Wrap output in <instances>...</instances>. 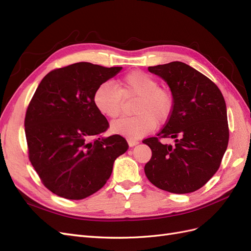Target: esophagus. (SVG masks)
I'll list each match as a JSON object with an SVG mask.
<instances>
[{"label":"esophagus","mask_w":251,"mask_h":251,"mask_svg":"<svg viewBox=\"0 0 251 251\" xmlns=\"http://www.w3.org/2000/svg\"><path fill=\"white\" fill-rule=\"evenodd\" d=\"M127 143H128V146H130V147H135V146H137V144L139 143V141H138V140H135V139H130V138H128V139H127Z\"/></svg>","instance_id":"esophagus-1"}]
</instances>
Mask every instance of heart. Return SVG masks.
<instances>
[{"instance_id":"heart-1","label":"heart","mask_w":251,"mask_h":251,"mask_svg":"<svg viewBox=\"0 0 251 251\" xmlns=\"http://www.w3.org/2000/svg\"><path fill=\"white\" fill-rule=\"evenodd\" d=\"M115 85L107 81L95 91L93 100L96 109L104 117L116 118L123 109L124 100L139 96L134 112L138 115L114 121L112 131L126 138L135 139L155 130L158 121L171 115L174 98L169 90L159 87L156 78L141 71H133L119 79Z\"/></svg>"}]
</instances>
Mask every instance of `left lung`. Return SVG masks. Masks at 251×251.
<instances>
[{
    "label": "left lung",
    "instance_id": "obj_1",
    "mask_svg": "<svg viewBox=\"0 0 251 251\" xmlns=\"http://www.w3.org/2000/svg\"><path fill=\"white\" fill-rule=\"evenodd\" d=\"M149 71L168 83L174 107L158 137L143 140L151 150L144 173L163 191L193 193L219 170L228 144L224 97L215 82L184 63L149 67ZM160 138L175 139V146L162 145Z\"/></svg>",
    "mask_w": 251,
    "mask_h": 251
}]
</instances>
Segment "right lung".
Here are the masks:
<instances>
[{"mask_svg": "<svg viewBox=\"0 0 251 251\" xmlns=\"http://www.w3.org/2000/svg\"><path fill=\"white\" fill-rule=\"evenodd\" d=\"M121 69L76 63L49 72L37 87L25 117L29 160L53 194L69 200L93 195L128 149L120 135L98 138L109 123L93 100Z\"/></svg>", "mask_w": 251, "mask_h": 251, "instance_id": "add662e5", "label": "right lung"}]
</instances>
